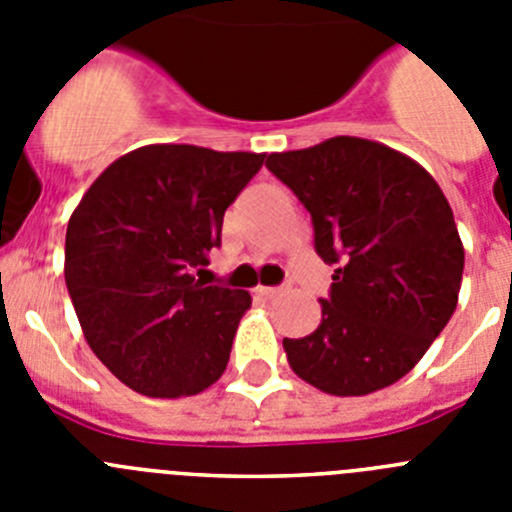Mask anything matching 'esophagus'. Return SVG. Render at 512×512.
<instances>
[{
  "instance_id": "esophagus-1",
  "label": "esophagus",
  "mask_w": 512,
  "mask_h": 512,
  "mask_svg": "<svg viewBox=\"0 0 512 512\" xmlns=\"http://www.w3.org/2000/svg\"><path fill=\"white\" fill-rule=\"evenodd\" d=\"M256 292H259L261 297H277L282 295V287H256Z\"/></svg>"
}]
</instances>
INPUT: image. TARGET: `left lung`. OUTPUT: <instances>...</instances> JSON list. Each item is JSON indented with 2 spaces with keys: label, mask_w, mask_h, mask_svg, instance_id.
Masks as SVG:
<instances>
[{
  "label": "left lung",
  "mask_w": 512,
  "mask_h": 512,
  "mask_svg": "<svg viewBox=\"0 0 512 512\" xmlns=\"http://www.w3.org/2000/svg\"><path fill=\"white\" fill-rule=\"evenodd\" d=\"M266 166L310 212L320 259L338 266L318 328L284 338L292 372L338 397L390 387L459 302L464 246L449 200L410 156L351 135L269 153Z\"/></svg>",
  "instance_id": "1"
}]
</instances>
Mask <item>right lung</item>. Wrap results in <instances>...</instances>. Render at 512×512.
Returning <instances> with one entry per match:
<instances>
[{"label":"right lung","mask_w":512,"mask_h":512,"mask_svg":"<svg viewBox=\"0 0 512 512\" xmlns=\"http://www.w3.org/2000/svg\"><path fill=\"white\" fill-rule=\"evenodd\" d=\"M264 153L156 143L125 153L81 197L66 230V287L84 338L122 384L189 397L223 377L246 289L193 277Z\"/></svg>","instance_id":"1"}]
</instances>
